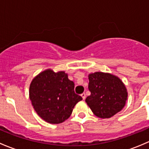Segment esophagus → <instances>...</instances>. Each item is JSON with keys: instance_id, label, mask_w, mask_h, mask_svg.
Instances as JSON below:
<instances>
[{"instance_id": "obj_1", "label": "esophagus", "mask_w": 149, "mask_h": 149, "mask_svg": "<svg viewBox=\"0 0 149 149\" xmlns=\"http://www.w3.org/2000/svg\"><path fill=\"white\" fill-rule=\"evenodd\" d=\"M81 96L82 97L83 100H85V99H86V94H85V93H82V94H81Z\"/></svg>"}]
</instances>
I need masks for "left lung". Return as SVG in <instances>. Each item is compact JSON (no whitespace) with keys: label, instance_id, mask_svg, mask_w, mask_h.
Wrapping results in <instances>:
<instances>
[{"label":"left lung","instance_id":"obj_1","mask_svg":"<svg viewBox=\"0 0 149 149\" xmlns=\"http://www.w3.org/2000/svg\"><path fill=\"white\" fill-rule=\"evenodd\" d=\"M91 95L86 102L97 117L109 118L123 109L127 99V91L123 81L108 73L95 72L88 75Z\"/></svg>","mask_w":149,"mask_h":149}]
</instances>
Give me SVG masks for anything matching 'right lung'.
Listing matches in <instances>:
<instances>
[{"mask_svg": "<svg viewBox=\"0 0 149 149\" xmlns=\"http://www.w3.org/2000/svg\"><path fill=\"white\" fill-rule=\"evenodd\" d=\"M29 99L37 115L51 124H59L71 115L82 97L74 91V83L64 71L47 69L31 81Z\"/></svg>", "mask_w": 149, "mask_h": 149, "instance_id": "add662e5", "label": "right lung"}]
</instances>
